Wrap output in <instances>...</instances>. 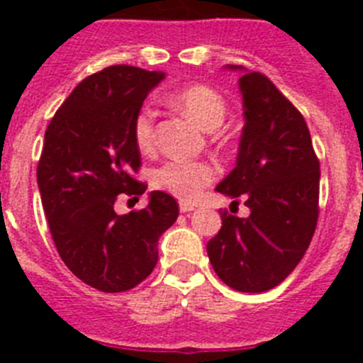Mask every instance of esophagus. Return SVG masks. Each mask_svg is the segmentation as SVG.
Segmentation results:
<instances>
[{"mask_svg": "<svg viewBox=\"0 0 363 363\" xmlns=\"http://www.w3.org/2000/svg\"><path fill=\"white\" fill-rule=\"evenodd\" d=\"M194 209H196V203L185 201V200L179 201V211H182V213H189V211H194Z\"/></svg>", "mask_w": 363, "mask_h": 363, "instance_id": "obj_1", "label": "esophagus"}]
</instances>
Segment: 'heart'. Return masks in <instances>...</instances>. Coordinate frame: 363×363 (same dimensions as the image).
Listing matches in <instances>:
<instances>
[{
  "label": "heart",
  "instance_id": "heart-1",
  "mask_svg": "<svg viewBox=\"0 0 363 363\" xmlns=\"http://www.w3.org/2000/svg\"><path fill=\"white\" fill-rule=\"evenodd\" d=\"M171 104L187 114L203 130L213 133L220 129L227 114L223 96L209 85H189L171 94ZM134 143L143 152L154 147V111L143 107L134 118ZM216 176L214 167L205 162L171 160L163 163L154 172V185L165 189L179 198H194L205 185H209Z\"/></svg>",
  "mask_w": 363,
  "mask_h": 363
}]
</instances>
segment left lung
<instances>
[{"instance_id": "obj_1", "label": "left lung", "mask_w": 363, "mask_h": 363, "mask_svg": "<svg viewBox=\"0 0 363 363\" xmlns=\"http://www.w3.org/2000/svg\"><path fill=\"white\" fill-rule=\"evenodd\" d=\"M245 125L236 167L218 184L229 198L243 196L251 214H221L207 243L221 281L242 293H264L289 277L316 229L320 163L307 123L269 78L238 65Z\"/></svg>"}]
</instances>
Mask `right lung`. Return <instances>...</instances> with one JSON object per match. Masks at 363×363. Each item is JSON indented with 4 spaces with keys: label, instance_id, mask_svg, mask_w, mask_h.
<instances>
[{
    "label": "right lung",
    "instance_id": "1",
    "mask_svg": "<svg viewBox=\"0 0 363 363\" xmlns=\"http://www.w3.org/2000/svg\"><path fill=\"white\" fill-rule=\"evenodd\" d=\"M165 72L112 65L83 79L45 133L38 187L50 234L67 267L104 293H123L149 277L158 240L178 218L171 194L152 191L145 209L116 214L118 194L142 196L134 118Z\"/></svg>",
    "mask_w": 363,
    "mask_h": 363
}]
</instances>
